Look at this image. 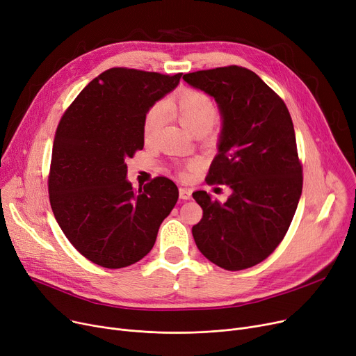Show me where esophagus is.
Here are the masks:
<instances>
[{"mask_svg":"<svg viewBox=\"0 0 356 356\" xmlns=\"http://www.w3.org/2000/svg\"><path fill=\"white\" fill-rule=\"evenodd\" d=\"M179 196H180V199H183V200H188V199L192 197V191L188 189V188H180V189H179Z\"/></svg>","mask_w":356,"mask_h":356,"instance_id":"obj_1","label":"esophagus"}]
</instances>
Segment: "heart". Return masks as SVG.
<instances>
[{
    "mask_svg": "<svg viewBox=\"0 0 356 356\" xmlns=\"http://www.w3.org/2000/svg\"><path fill=\"white\" fill-rule=\"evenodd\" d=\"M165 109L179 118L181 125L192 133L199 129H209L218 118V106L208 93L188 89L183 90L177 98H170L165 104H156L147 111L144 117L143 131L145 140H152L165 122ZM192 164L188 165V170ZM186 175V170L181 172Z\"/></svg>",
    "mask_w": 356,
    "mask_h": 356,
    "instance_id": "heart-1",
    "label": "heart"
}]
</instances>
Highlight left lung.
I'll list each match as a JSON object with an SVG mask.
<instances>
[{
  "mask_svg": "<svg viewBox=\"0 0 356 356\" xmlns=\"http://www.w3.org/2000/svg\"><path fill=\"white\" fill-rule=\"evenodd\" d=\"M191 86L213 97L222 117L219 153L208 184H227L225 203L193 193L203 216L192 228L199 251L228 271L264 261L286 236L303 189L290 112L252 70L223 66L186 73Z\"/></svg>",
  "mask_w": 356,
  "mask_h": 356,
  "instance_id": "obj_1",
  "label": "left lung"
}]
</instances>
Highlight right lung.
Instances as JSON below:
<instances>
[{"instance_id":"right-lung-1","label":"right lung","mask_w":356,"mask_h":356,"mask_svg":"<svg viewBox=\"0 0 356 356\" xmlns=\"http://www.w3.org/2000/svg\"><path fill=\"white\" fill-rule=\"evenodd\" d=\"M181 73L112 67L90 81L56 129L49 197L60 229L85 258L122 268L152 251L159 228L179 199L159 176L134 191L127 159L144 147V117Z\"/></svg>"}]
</instances>
